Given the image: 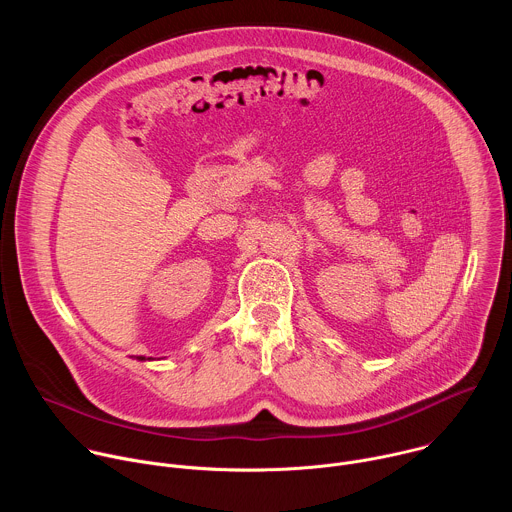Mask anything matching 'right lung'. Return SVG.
I'll use <instances>...</instances> for the list:
<instances>
[{
  "mask_svg": "<svg viewBox=\"0 0 512 512\" xmlns=\"http://www.w3.org/2000/svg\"><path fill=\"white\" fill-rule=\"evenodd\" d=\"M137 360H150V358H145V356H137Z\"/></svg>",
  "mask_w": 512,
  "mask_h": 512,
  "instance_id": "add662e5",
  "label": "right lung"
}]
</instances>
